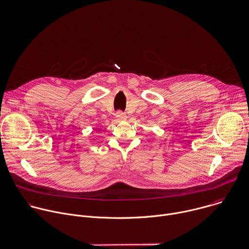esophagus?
<instances>
[{
	"label": "esophagus",
	"instance_id": "obj_1",
	"mask_svg": "<svg viewBox=\"0 0 249 249\" xmlns=\"http://www.w3.org/2000/svg\"><path fill=\"white\" fill-rule=\"evenodd\" d=\"M115 117L118 121H123V120H126L127 119V116L125 113H123L122 111H117L116 114H115Z\"/></svg>",
	"mask_w": 249,
	"mask_h": 249
}]
</instances>
